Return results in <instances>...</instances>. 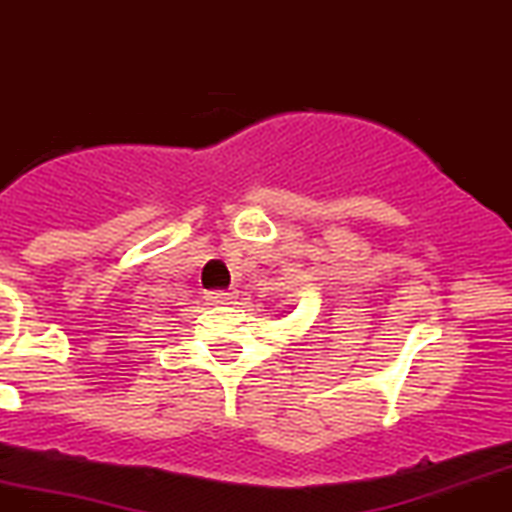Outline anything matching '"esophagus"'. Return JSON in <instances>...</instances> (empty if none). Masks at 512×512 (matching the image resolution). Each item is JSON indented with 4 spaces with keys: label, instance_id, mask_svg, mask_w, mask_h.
<instances>
[{
    "label": "esophagus",
    "instance_id": "obj_1",
    "mask_svg": "<svg viewBox=\"0 0 512 512\" xmlns=\"http://www.w3.org/2000/svg\"><path fill=\"white\" fill-rule=\"evenodd\" d=\"M207 300L212 305H229L234 300V290H209Z\"/></svg>",
    "mask_w": 512,
    "mask_h": 512
}]
</instances>
